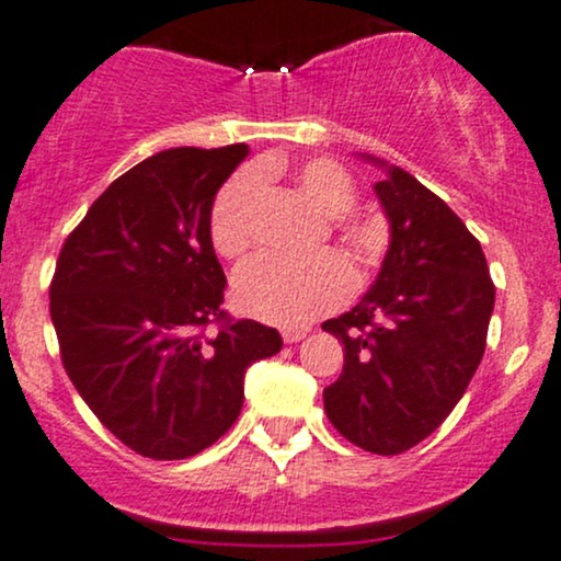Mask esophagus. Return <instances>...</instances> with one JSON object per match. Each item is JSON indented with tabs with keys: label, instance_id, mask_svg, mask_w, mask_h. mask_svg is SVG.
Here are the masks:
<instances>
[{
	"label": "esophagus",
	"instance_id": "esophagus-1",
	"mask_svg": "<svg viewBox=\"0 0 561 561\" xmlns=\"http://www.w3.org/2000/svg\"><path fill=\"white\" fill-rule=\"evenodd\" d=\"M306 334H308V330H285V332H282V337H285V343L293 345V343H300Z\"/></svg>",
	"mask_w": 561,
	"mask_h": 561
}]
</instances>
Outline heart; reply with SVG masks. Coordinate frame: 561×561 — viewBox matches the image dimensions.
Listing matches in <instances>:
<instances>
[{
  "label": "heart",
  "instance_id": "1",
  "mask_svg": "<svg viewBox=\"0 0 561 561\" xmlns=\"http://www.w3.org/2000/svg\"><path fill=\"white\" fill-rule=\"evenodd\" d=\"M272 165H261L259 173L242 171L224 184L210 210V242L221 259H237L253 242L255 214L261 199V176H268ZM295 186L311 199L324 216L334 218V231L353 261L371 263L385 244V231L377 221L351 216L356 205V184L332 160H308L295 171ZM353 289L347 263L334 253H321L308 261L253 259L231 282L234 306L248 317L279 327H300L345 302Z\"/></svg>",
  "mask_w": 561,
  "mask_h": 561
}]
</instances>
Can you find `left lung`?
Masks as SVG:
<instances>
[{
    "mask_svg": "<svg viewBox=\"0 0 561 561\" xmlns=\"http://www.w3.org/2000/svg\"><path fill=\"white\" fill-rule=\"evenodd\" d=\"M375 192L390 248L375 285L321 324L345 347L324 411L353 446L379 456L414 448L465 396L485 353L495 287L472 231L435 192L398 165Z\"/></svg>",
    "mask_w": 561,
    "mask_h": 561,
    "instance_id": "obj_1",
    "label": "left lung"
}]
</instances>
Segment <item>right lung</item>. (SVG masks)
Listing matches in <instances>:
<instances>
[{"instance_id": "1", "label": "right lung", "mask_w": 561, "mask_h": 561, "mask_svg": "<svg viewBox=\"0 0 561 561\" xmlns=\"http://www.w3.org/2000/svg\"><path fill=\"white\" fill-rule=\"evenodd\" d=\"M248 145L173 147L94 199L57 259L49 313L62 366L111 433L147 459L195 456L234 424L274 327L231 321L210 242L216 192ZM219 324L216 335L204 327Z\"/></svg>"}]
</instances>
